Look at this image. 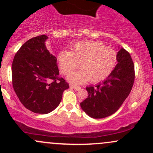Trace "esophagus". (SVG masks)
<instances>
[{
    "label": "esophagus",
    "mask_w": 153,
    "mask_h": 153,
    "mask_svg": "<svg viewBox=\"0 0 153 153\" xmlns=\"http://www.w3.org/2000/svg\"><path fill=\"white\" fill-rule=\"evenodd\" d=\"M70 87H71V88L74 89V90H75V91H79L80 88H81L80 86H76V85H70Z\"/></svg>",
    "instance_id": "1"
}]
</instances>
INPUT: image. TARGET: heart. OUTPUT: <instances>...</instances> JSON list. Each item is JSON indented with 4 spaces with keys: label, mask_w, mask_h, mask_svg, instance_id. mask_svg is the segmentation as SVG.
I'll use <instances>...</instances> for the list:
<instances>
[{
    "label": "heart",
    "mask_w": 153,
    "mask_h": 153,
    "mask_svg": "<svg viewBox=\"0 0 153 153\" xmlns=\"http://www.w3.org/2000/svg\"><path fill=\"white\" fill-rule=\"evenodd\" d=\"M59 71L69 74L80 63L81 69L68 75L72 83L82 84L90 80L98 83L108 78L117 62V54L113 49L98 42L84 41L76 43L71 52L62 50L57 55Z\"/></svg>",
    "instance_id": "1"
}]
</instances>
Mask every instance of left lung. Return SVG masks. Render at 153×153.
<instances>
[{"label":"left lung","instance_id":"8db88e82","mask_svg":"<svg viewBox=\"0 0 153 153\" xmlns=\"http://www.w3.org/2000/svg\"><path fill=\"white\" fill-rule=\"evenodd\" d=\"M118 63L106 80L96 86L86 87L88 96L80 103L82 109L94 119L114 114L129 96L134 80V65L127 50L117 53Z\"/></svg>","mask_w":153,"mask_h":153}]
</instances>
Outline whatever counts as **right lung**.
Returning <instances> with one entry per match:
<instances>
[{
    "instance_id": "1",
    "label": "right lung",
    "mask_w": 153,
    "mask_h": 153,
    "mask_svg": "<svg viewBox=\"0 0 153 153\" xmlns=\"http://www.w3.org/2000/svg\"><path fill=\"white\" fill-rule=\"evenodd\" d=\"M46 35L33 37L21 47L12 63V83L21 103L36 114L59 106L69 84L59 77L57 58L47 50Z\"/></svg>"
}]
</instances>
